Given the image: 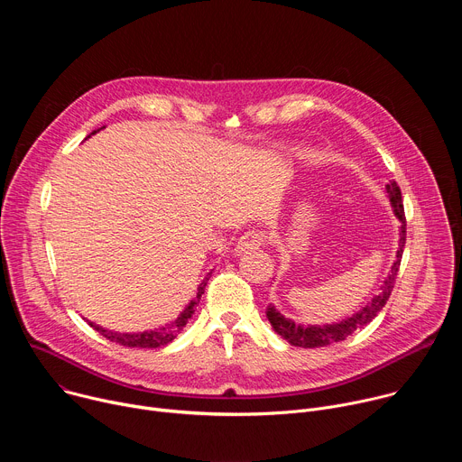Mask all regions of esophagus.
<instances>
[{
  "label": "esophagus",
  "mask_w": 462,
  "mask_h": 462,
  "mask_svg": "<svg viewBox=\"0 0 462 462\" xmlns=\"http://www.w3.org/2000/svg\"><path fill=\"white\" fill-rule=\"evenodd\" d=\"M265 243H267L265 232H261V230H248V232H245V234L239 237L236 248H237V252H248V250H255V248L263 246Z\"/></svg>",
  "instance_id": "esophagus-1"
}]
</instances>
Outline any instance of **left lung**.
Listing matches in <instances>:
<instances>
[{
	"mask_svg": "<svg viewBox=\"0 0 462 462\" xmlns=\"http://www.w3.org/2000/svg\"><path fill=\"white\" fill-rule=\"evenodd\" d=\"M385 189L389 193V201H391L393 212L401 221V239H399L397 259H394L391 273L387 274L383 285L380 287V292L365 307H362L356 314H353L351 318L342 319L340 323H333V325H307V327H303V325H298L296 321L285 318L283 314H280L274 309V305H269L267 307V318H269L271 325L274 327V331L283 340H287L291 346L312 349V347H325V346H331L335 342H342L347 337H351L355 331H358V328H362L369 321H373L374 316L387 303V300L391 296V291L394 287V280H397V274H399L401 259H402V252H404V245H406V216H404L402 193H401L399 184L391 180L389 184H385Z\"/></svg>",
	"mask_w": 462,
	"mask_h": 462,
	"instance_id": "1",
	"label": "left lung"
}]
</instances>
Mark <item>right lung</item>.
Segmentation results:
<instances>
[{"instance_id": "obj_1", "label": "right lung", "mask_w": 462, "mask_h": 462, "mask_svg": "<svg viewBox=\"0 0 462 462\" xmlns=\"http://www.w3.org/2000/svg\"><path fill=\"white\" fill-rule=\"evenodd\" d=\"M102 129V127H100ZM97 129V131H100ZM97 131H93L91 135H95ZM91 135H88L86 139H89ZM207 282L208 278L203 280V283L197 287V296L195 300L180 312V316L168 327H162V328H153V331H144V333H115V331H107V328L93 323V321H88L95 331H98L104 338H107L109 342H115V344H120L124 347H143V349H157V347H162L166 344H170L171 340L177 338V335L182 331V327L188 323V319L191 318L193 314V305H197V301L201 300V296L205 294V287H207Z\"/></svg>"}]
</instances>
